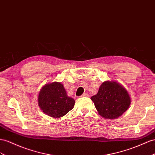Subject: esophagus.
<instances>
[{
    "label": "esophagus",
    "mask_w": 155,
    "mask_h": 155,
    "mask_svg": "<svg viewBox=\"0 0 155 155\" xmlns=\"http://www.w3.org/2000/svg\"><path fill=\"white\" fill-rule=\"evenodd\" d=\"M82 97H89V95L88 94H83L82 95Z\"/></svg>",
    "instance_id": "34e87169"
}]
</instances>
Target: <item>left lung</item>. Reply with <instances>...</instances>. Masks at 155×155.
Wrapping results in <instances>:
<instances>
[{"label": "left lung", "mask_w": 155, "mask_h": 155, "mask_svg": "<svg viewBox=\"0 0 155 155\" xmlns=\"http://www.w3.org/2000/svg\"><path fill=\"white\" fill-rule=\"evenodd\" d=\"M99 114L105 118L114 119L128 109L130 97L127 91L115 82H103L96 95L91 97Z\"/></svg>", "instance_id": "1"}]
</instances>
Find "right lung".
I'll return each instance as SVG.
<instances>
[{"mask_svg": "<svg viewBox=\"0 0 155 155\" xmlns=\"http://www.w3.org/2000/svg\"><path fill=\"white\" fill-rule=\"evenodd\" d=\"M38 100L42 111L54 118L65 115L74 105V100L67 96L63 84L56 82L42 87Z\"/></svg>", "mask_w": 155, "mask_h": 155, "instance_id": "add662e5", "label": "right lung"}]
</instances>
